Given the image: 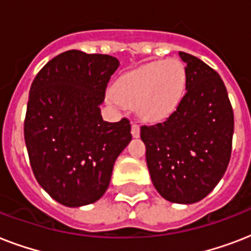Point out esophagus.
Wrapping results in <instances>:
<instances>
[{"instance_id":"esophagus-1","label":"esophagus","mask_w":251,"mask_h":251,"mask_svg":"<svg viewBox=\"0 0 251 251\" xmlns=\"http://www.w3.org/2000/svg\"><path fill=\"white\" fill-rule=\"evenodd\" d=\"M131 134H133L134 138H138L141 135V127L135 122H133V125H131Z\"/></svg>"}]
</instances>
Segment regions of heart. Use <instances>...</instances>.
<instances>
[{
	"label": "heart",
	"mask_w": 251,
	"mask_h": 251,
	"mask_svg": "<svg viewBox=\"0 0 251 251\" xmlns=\"http://www.w3.org/2000/svg\"><path fill=\"white\" fill-rule=\"evenodd\" d=\"M185 84L186 73L178 61L152 62L120 76L109 98L118 105H137L139 116L147 121H160L175 112Z\"/></svg>",
	"instance_id": "1"
}]
</instances>
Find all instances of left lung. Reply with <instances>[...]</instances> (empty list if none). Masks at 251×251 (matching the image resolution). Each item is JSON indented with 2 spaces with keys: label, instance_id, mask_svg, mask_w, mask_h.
I'll return each instance as SVG.
<instances>
[{
  "label": "left lung",
  "instance_id": "obj_1",
  "mask_svg": "<svg viewBox=\"0 0 251 251\" xmlns=\"http://www.w3.org/2000/svg\"><path fill=\"white\" fill-rule=\"evenodd\" d=\"M178 54L186 64V92L164 122L142 126L141 138L159 194L191 204L210 194L226 173L234 117L218 73L189 53Z\"/></svg>",
  "mask_w": 251,
  "mask_h": 251
}]
</instances>
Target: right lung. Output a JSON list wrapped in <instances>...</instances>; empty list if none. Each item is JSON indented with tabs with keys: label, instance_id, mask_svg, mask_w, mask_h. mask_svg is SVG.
Masks as SVG:
<instances>
[{
	"label": "right lung",
	"instance_id": "1",
	"mask_svg": "<svg viewBox=\"0 0 251 251\" xmlns=\"http://www.w3.org/2000/svg\"><path fill=\"white\" fill-rule=\"evenodd\" d=\"M116 57L68 50L37 73L29 88L25 141L40 186L61 204L80 207L101 198L118 155L131 141L127 118L100 113Z\"/></svg>",
	"mask_w": 251,
	"mask_h": 251
}]
</instances>
